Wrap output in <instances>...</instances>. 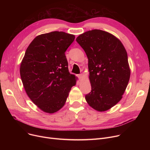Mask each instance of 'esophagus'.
<instances>
[{
	"instance_id": "1",
	"label": "esophagus",
	"mask_w": 150,
	"mask_h": 150,
	"mask_svg": "<svg viewBox=\"0 0 150 150\" xmlns=\"http://www.w3.org/2000/svg\"><path fill=\"white\" fill-rule=\"evenodd\" d=\"M78 78H79V79H80V80H81L82 78H83V75L82 74H80V75H78Z\"/></svg>"
}]
</instances>
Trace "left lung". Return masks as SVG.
<instances>
[{
  "label": "left lung",
  "mask_w": 150,
  "mask_h": 150,
  "mask_svg": "<svg viewBox=\"0 0 150 150\" xmlns=\"http://www.w3.org/2000/svg\"><path fill=\"white\" fill-rule=\"evenodd\" d=\"M76 41L88 58L92 90L86 100L96 111H107L120 101L128 86L131 70L127 52L120 39L101 30L86 31Z\"/></svg>",
  "instance_id": "8db88e82"
}]
</instances>
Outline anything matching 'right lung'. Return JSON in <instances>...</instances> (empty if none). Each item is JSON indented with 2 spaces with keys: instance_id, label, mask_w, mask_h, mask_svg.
Here are the masks:
<instances>
[{
  "instance_id": "obj_1",
  "label": "right lung",
  "mask_w": 150,
  "mask_h": 150,
  "mask_svg": "<svg viewBox=\"0 0 150 150\" xmlns=\"http://www.w3.org/2000/svg\"><path fill=\"white\" fill-rule=\"evenodd\" d=\"M74 35L52 31L37 36L25 51L20 66L23 88L42 111L53 114L66 103L77 77L69 72L65 52Z\"/></svg>"
}]
</instances>
